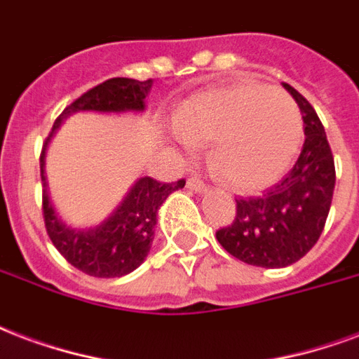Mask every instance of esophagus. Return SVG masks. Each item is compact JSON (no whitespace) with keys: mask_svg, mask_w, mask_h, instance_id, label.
Segmentation results:
<instances>
[{"mask_svg":"<svg viewBox=\"0 0 359 359\" xmlns=\"http://www.w3.org/2000/svg\"><path fill=\"white\" fill-rule=\"evenodd\" d=\"M187 187L190 188V190H194V192H200V194H203V192H207V190H209V187H207L205 182H203L201 179H198V177H192V179H188Z\"/></svg>","mask_w":359,"mask_h":359,"instance_id":"esophagus-1","label":"esophagus"}]
</instances>
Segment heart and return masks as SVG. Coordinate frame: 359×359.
Returning <instances> with one entry per match:
<instances>
[{
    "instance_id": "heart-1",
    "label": "heart",
    "mask_w": 359,
    "mask_h": 359,
    "mask_svg": "<svg viewBox=\"0 0 359 359\" xmlns=\"http://www.w3.org/2000/svg\"><path fill=\"white\" fill-rule=\"evenodd\" d=\"M187 148L213 142L211 163L228 187L259 192L287 172L304 140L299 106L278 87L240 83L200 93L177 116Z\"/></svg>"
}]
</instances>
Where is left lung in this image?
<instances>
[{
  "mask_svg": "<svg viewBox=\"0 0 359 359\" xmlns=\"http://www.w3.org/2000/svg\"><path fill=\"white\" fill-rule=\"evenodd\" d=\"M304 121V144L287 177L259 198L236 200V219L217 230V240L240 261L285 268L316 245L335 190V161L318 114L289 83Z\"/></svg>",
  "mask_w": 359,
  "mask_h": 359,
  "instance_id": "obj_1",
  "label": "left lung"
}]
</instances>
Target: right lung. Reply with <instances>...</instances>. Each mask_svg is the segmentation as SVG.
I'll return each mask as SVG.
<instances>
[{"label": "right lung", "mask_w": 359, "mask_h": 359, "mask_svg": "<svg viewBox=\"0 0 359 359\" xmlns=\"http://www.w3.org/2000/svg\"><path fill=\"white\" fill-rule=\"evenodd\" d=\"M152 89V79L112 78L93 87L66 106L45 140L39 169L43 182V219L47 233L58 253L72 266L95 278H121L144 262L150 253L158 209L169 194L187 184V180L158 182L150 177L139 179L127 192L126 200L106 220L93 228H72L60 219L49 198L45 177V150L51 137L68 116L76 112H142L144 98Z\"/></svg>", "instance_id": "obj_1"}]
</instances>
